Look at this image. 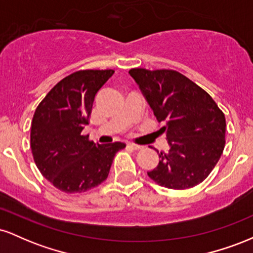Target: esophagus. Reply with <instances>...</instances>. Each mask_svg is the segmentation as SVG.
Segmentation results:
<instances>
[{"mask_svg":"<svg viewBox=\"0 0 253 253\" xmlns=\"http://www.w3.org/2000/svg\"><path fill=\"white\" fill-rule=\"evenodd\" d=\"M128 147H130V149L135 150V151L143 149V146H141V145H138V144H134V143H128Z\"/></svg>","mask_w":253,"mask_h":253,"instance_id":"esophagus-1","label":"esophagus"}]
</instances>
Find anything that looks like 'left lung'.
I'll return each mask as SVG.
<instances>
[{
	"label": "left lung",
	"instance_id": "8db88e82",
	"mask_svg": "<svg viewBox=\"0 0 253 253\" xmlns=\"http://www.w3.org/2000/svg\"><path fill=\"white\" fill-rule=\"evenodd\" d=\"M129 75L158 123L165 124L161 132L169 144V151L159 153L158 165L147 175L170 189L195 187L222 155L225 115L208 92L179 72L132 69Z\"/></svg>",
	"mask_w": 253,
	"mask_h": 253
}]
</instances>
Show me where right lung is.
I'll use <instances>...</instances> for the list:
<instances>
[{"instance_id": "obj_1", "label": "right lung", "mask_w": 253, "mask_h": 253, "mask_svg": "<svg viewBox=\"0 0 253 253\" xmlns=\"http://www.w3.org/2000/svg\"><path fill=\"white\" fill-rule=\"evenodd\" d=\"M113 70L74 72L50 90L37 107L31 126V149L42 175L64 193H83L108 177L120 141L95 144L82 130L89 125L98 90Z\"/></svg>"}]
</instances>
